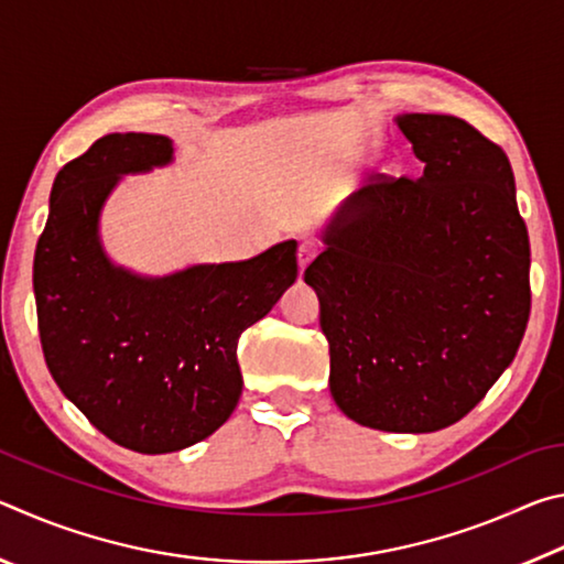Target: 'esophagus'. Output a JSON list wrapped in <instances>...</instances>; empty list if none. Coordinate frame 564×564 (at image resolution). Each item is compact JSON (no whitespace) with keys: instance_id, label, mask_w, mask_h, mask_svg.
I'll list each match as a JSON object with an SVG mask.
<instances>
[{"instance_id":"34e87169","label":"esophagus","mask_w":564,"mask_h":564,"mask_svg":"<svg viewBox=\"0 0 564 564\" xmlns=\"http://www.w3.org/2000/svg\"><path fill=\"white\" fill-rule=\"evenodd\" d=\"M318 251H321V243L316 241V238H303V241L299 243V265H301V271H303L305 265H308L313 259H316Z\"/></svg>"}]
</instances>
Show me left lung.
<instances>
[{
    "label": "left lung",
    "instance_id": "left-lung-1",
    "mask_svg": "<svg viewBox=\"0 0 564 564\" xmlns=\"http://www.w3.org/2000/svg\"><path fill=\"white\" fill-rule=\"evenodd\" d=\"M417 178H370L323 228L305 283L330 395L356 423L435 433L480 403L530 318V241L505 151L447 113H403Z\"/></svg>",
    "mask_w": 564,
    "mask_h": 564
}]
</instances>
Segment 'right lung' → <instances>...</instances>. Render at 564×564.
I'll list each match as a JSON object with an SVG mask.
<instances>
[{"label":"right lung","mask_w":564,"mask_h":564,"mask_svg":"<svg viewBox=\"0 0 564 564\" xmlns=\"http://www.w3.org/2000/svg\"><path fill=\"white\" fill-rule=\"evenodd\" d=\"M174 161L161 133H107L54 178L34 253V299L56 386L121 447L176 453L216 433L241 398L236 346L299 275L295 241L248 261L141 275L104 251L101 208L121 176Z\"/></svg>","instance_id":"right-lung-1"}]
</instances>
